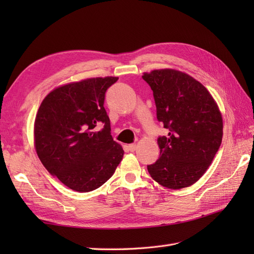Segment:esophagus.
Here are the masks:
<instances>
[{"mask_svg":"<svg viewBox=\"0 0 254 254\" xmlns=\"http://www.w3.org/2000/svg\"><path fill=\"white\" fill-rule=\"evenodd\" d=\"M136 147H137L136 144H130V145H128V149H130L131 152H134V150L136 149Z\"/></svg>","mask_w":254,"mask_h":254,"instance_id":"obj_1","label":"esophagus"}]
</instances>
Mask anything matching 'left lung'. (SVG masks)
<instances>
[{
  "instance_id": "8db88e82",
  "label": "left lung",
  "mask_w": 254,
  "mask_h": 254,
  "mask_svg": "<svg viewBox=\"0 0 254 254\" xmlns=\"http://www.w3.org/2000/svg\"><path fill=\"white\" fill-rule=\"evenodd\" d=\"M142 77L153 90L158 121L169 130L157 139L160 156L147 170L165 188L190 187L206 172L222 144V112L209 91L185 72L161 68Z\"/></svg>"
}]
</instances>
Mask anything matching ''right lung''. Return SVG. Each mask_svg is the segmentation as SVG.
Instances as JSON below:
<instances>
[{"instance_id": "obj_1", "label": "right lung", "mask_w": 254, "mask_h": 254, "mask_svg": "<svg viewBox=\"0 0 254 254\" xmlns=\"http://www.w3.org/2000/svg\"><path fill=\"white\" fill-rule=\"evenodd\" d=\"M119 77H93L51 90L38 109L34 144L51 175L76 192L96 190L110 179L124 150L111 136L106 90ZM104 125L97 131L95 127Z\"/></svg>"}]
</instances>
